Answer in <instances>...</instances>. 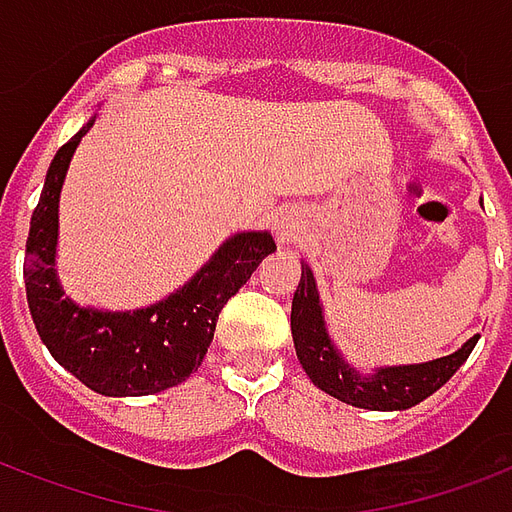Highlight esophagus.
<instances>
[{
	"instance_id": "obj_1",
	"label": "esophagus",
	"mask_w": 512,
	"mask_h": 512,
	"mask_svg": "<svg viewBox=\"0 0 512 512\" xmlns=\"http://www.w3.org/2000/svg\"><path fill=\"white\" fill-rule=\"evenodd\" d=\"M293 230H295L293 219H282V225H279V233H282V238L293 236Z\"/></svg>"
}]
</instances>
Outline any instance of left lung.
<instances>
[{"label":"left lung","instance_id":"8db88e82","mask_svg":"<svg viewBox=\"0 0 512 512\" xmlns=\"http://www.w3.org/2000/svg\"><path fill=\"white\" fill-rule=\"evenodd\" d=\"M290 331H293L295 355L309 374V380L333 399L361 407V410H410L431 393L439 391L445 382L458 372L475 350L478 336H472L461 350L429 363H410V366H380L372 374H361L344 361L336 350L331 336L325 331L323 306L314 285L312 268L301 263V282L293 295L290 312Z\"/></svg>","mask_w":512,"mask_h":512}]
</instances>
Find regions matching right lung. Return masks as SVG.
Returning a JSON list of instances; mask_svg holds the SVG:
<instances>
[{"instance_id":"obj_1","label":"right lung","mask_w":512,"mask_h":512,"mask_svg":"<svg viewBox=\"0 0 512 512\" xmlns=\"http://www.w3.org/2000/svg\"><path fill=\"white\" fill-rule=\"evenodd\" d=\"M97 116L64 143L45 173L26 238V301L34 328L56 361L102 396H149L198 372L219 312L276 249L271 233H236L187 285L135 312H102L64 298L56 279L59 192L75 149Z\"/></svg>"}]
</instances>
